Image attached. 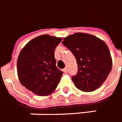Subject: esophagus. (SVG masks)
<instances>
[{
	"instance_id": "esophagus-1",
	"label": "esophagus",
	"mask_w": 122,
	"mask_h": 122,
	"mask_svg": "<svg viewBox=\"0 0 122 122\" xmlns=\"http://www.w3.org/2000/svg\"><path fill=\"white\" fill-rule=\"evenodd\" d=\"M63 72H65V73H67V72H68V68H65L63 69Z\"/></svg>"
}]
</instances>
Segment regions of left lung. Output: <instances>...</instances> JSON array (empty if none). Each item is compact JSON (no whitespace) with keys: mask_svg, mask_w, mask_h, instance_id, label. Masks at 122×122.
<instances>
[{"mask_svg":"<svg viewBox=\"0 0 122 122\" xmlns=\"http://www.w3.org/2000/svg\"><path fill=\"white\" fill-rule=\"evenodd\" d=\"M62 44L76 59L78 70L76 75L72 77L75 86L85 92L99 88L112 66L110 53L105 42L92 35L77 33L63 38Z\"/></svg>","mask_w":122,"mask_h":122,"instance_id":"obj_1","label":"left lung"}]
</instances>
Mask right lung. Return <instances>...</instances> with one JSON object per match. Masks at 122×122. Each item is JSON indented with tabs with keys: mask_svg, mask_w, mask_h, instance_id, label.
<instances>
[{
	"mask_svg": "<svg viewBox=\"0 0 122 122\" xmlns=\"http://www.w3.org/2000/svg\"><path fill=\"white\" fill-rule=\"evenodd\" d=\"M61 40L42 35L29 41L21 51L17 66L19 80L33 93L44 96L56 89L63 72L56 66L54 51Z\"/></svg>",
	"mask_w": 122,
	"mask_h": 122,
	"instance_id": "obj_1",
	"label": "right lung"
}]
</instances>
